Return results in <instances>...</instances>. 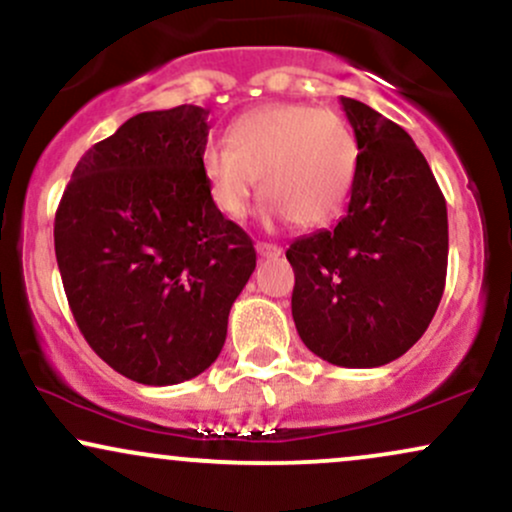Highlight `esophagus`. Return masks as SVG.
<instances>
[{"label": "esophagus", "mask_w": 512, "mask_h": 512, "mask_svg": "<svg viewBox=\"0 0 512 512\" xmlns=\"http://www.w3.org/2000/svg\"><path fill=\"white\" fill-rule=\"evenodd\" d=\"M256 251L261 258H278L282 254V249L278 244H268V242H258Z\"/></svg>", "instance_id": "esophagus-1"}]
</instances>
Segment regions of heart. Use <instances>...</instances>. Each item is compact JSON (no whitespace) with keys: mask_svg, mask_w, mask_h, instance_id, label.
Returning a JSON list of instances; mask_svg holds the SVG:
<instances>
[{"mask_svg":"<svg viewBox=\"0 0 512 512\" xmlns=\"http://www.w3.org/2000/svg\"><path fill=\"white\" fill-rule=\"evenodd\" d=\"M357 162V138L340 114L311 105H263L230 126L227 146L203 148L201 172L227 218L249 213L263 177L268 220L318 227L342 213Z\"/></svg>","mask_w":512,"mask_h":512,"instance_id":"heart-1","label":"heart"}]
</instances>
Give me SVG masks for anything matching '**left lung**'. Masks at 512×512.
Masks as SVG:
<instances>
[{
	"mask_svg": "<svg viewBox=\"0 0 512 512\" xmlns=\"http://www.w3.org/2000/svg\"><path fill=\"white\" fill-rule=\"evenodd\" d=\"M359 146L347 215L294 239L292 318L316 357L347 369L398 359L424 335L446 287L448 210L402 126L340 98Z\"/></svg>",
	"mask_w": 512,
	"mask_h": 512,
	"instance_id": "1",
	"label": "left lung"
}]
</instances>
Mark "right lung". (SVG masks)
I'll return each mask as SVG.
<instances>
[{
	"mask_svg": "<svg viewBox=\"0 0 512 512\" xmlns=\"http://www.w3.org/2000/svg\"><path fill=\"white\" fill-rule=\"evenodd\" d=\"M208 110L141 112L78 160L54 218V254L83 338L143 386L189 381L218 359L256 268L249 234L201 172Z\"/></svg>",
	"mask_w": 512,
	"mask_h": 512,
	"instance_id": "1",
	"label": "right lung"
}]
</instances>
